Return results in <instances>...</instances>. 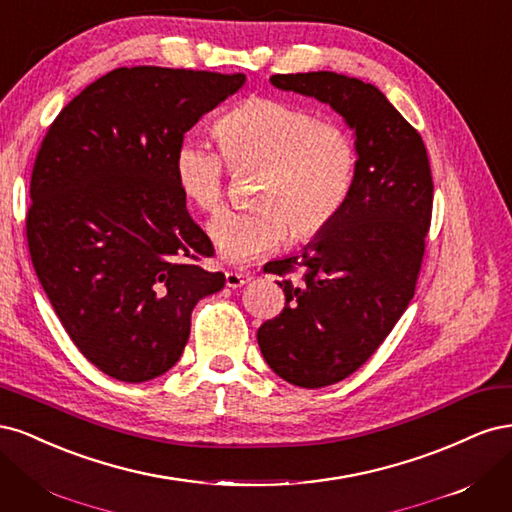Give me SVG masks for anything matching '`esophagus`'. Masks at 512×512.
Returning <instances> with one entry per match:
<instances>
[{
	"label": "esophagus",
	"mask_w": 512,
	"mask_h": 512,
	"mask_svg": "<svg viewBox=\"0 0 512 512\" xmlns=\"http://www.w3.org/2000/svg\"><path fill=\"white\" fill-rule=\"evenodd\" d=\"M252 280V273L247 271H226V286L228 288H239Z\"/></svg>",
	"instance_id": "obj_1"
}]
</instances>
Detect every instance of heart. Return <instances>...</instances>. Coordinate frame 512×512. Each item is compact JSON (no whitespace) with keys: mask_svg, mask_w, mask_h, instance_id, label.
Listing matches in <instances>:
<instances>
[{"mask_svg":"<svg viewBox=\"0 0 512 512\" xmlns=\"http://www.w3.org/2000/svg\"><path fill=\"white\" fill-rule=\"evenodd\" d=\"M232 173H262L256 213H224L209 224L222 258L243 262L280 245L309 243L344 211L359 166L352 136L335 121L277 98H250L215 123ZM181 194L203 213L226 198V166L218 153L183 143L175 153Z\"/></svg>","mask_w":512,"mask_h":512,"instance_id":"heart-1","label":"heart"}]
</instances>
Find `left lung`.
Returning a JSON list of instances; mask_svg holds the SVG:
<instances>
[{"mask_svg":"<svg viewBox=\"0 0 512 512\" xmlns=\"http://www.w3.org/2000/svg\"><path fill=\"white\" fill-rule=\"evenodd\" d=\"M277 89L331 104L354 130L359 166L344 211L303 252L271 260L286 305L258 329L277 376L320 389L354 374L414 297L433 181L421 134L371 83L335 72L275 74Z\"/></svg>","mask_w":512,"mask_h":512,"instance_id":"left-lung-1","label":"left lung"}]
</instances>
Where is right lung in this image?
Masks as SVG:
<instances>
[{"instance_id":"right-lung-1","label":"right lung","mask_w":512,"mask_h":512,"mask_svg":"<svg viewBox=\"0 0 512 512\" xmlns=\"http://www.w3.org/2000/svg\"><path fill=\"white\" fill-rule=\"evenodd\" d=\"M243 74L117 68L46 132L32 170L27 245L59 322L89 363L121 382L173 367L194 305L224 288L198 265L213 243L185 207L175 153Z\"/></svg>"}]
</instances>
